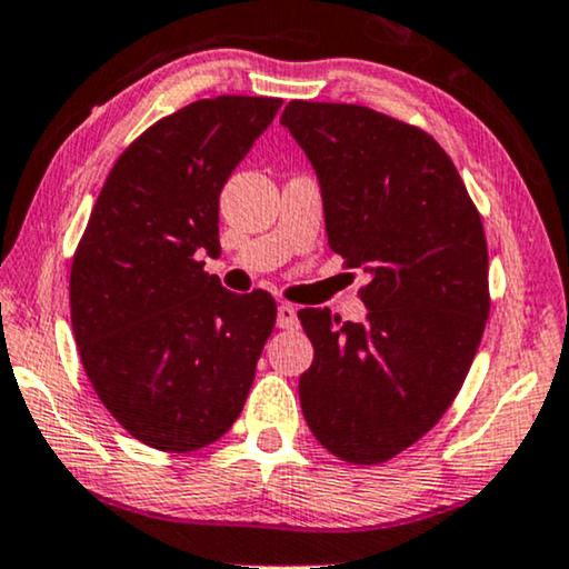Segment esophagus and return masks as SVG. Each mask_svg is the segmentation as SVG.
<instances>
[{
  "instance_id": "obj_1",
  "label": "esophagus",
  "mask_w": 569,
  "mask_h": 569,
  "mask_svg": "<svg viewBox=\"0 0 569 569\" xmlns=\"http://www.w3.org/2000/svg\"><path fill=\"white\" fill-rule=\"evenodd\" d=\"M277 327L279 329H298V308L290 302H282L277 308Z\"/></svg>"
}]
</instances>
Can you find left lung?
Instances as JSON below:
<instances>
[{"label":"left lung","mask_w":569,"mask_h":569,"mask_svg":"<svg viewBox=\"0 0 569 569\" xmlns=\"http://www.w3.org/2000/svg\"><path fill=\"white\" fill-rule=\"evenodd\" d=\"M321 186L329 248L363 269V323L302 308V416L339 460L387 462L460 392L489 319L486 234L429 132L358 104L290 101L282 120Z\"/></svg>","instance_id":"left-lung-1"}]
</instances>
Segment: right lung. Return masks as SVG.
I'll return each instance as SVG.
<instances>
[{
    "label": "right lung",
    "mask_w": 569,
    "mask_h": 569,
    "mask_svg": "<svg viewBox=\"0 0 569 569\" xmlns=\"http://www.w3.org/2000/svg\"><path fill=\"white\" fill-rule=\"evenodd\" d=\"M279 107L217 96L151 124L114 161L72 258L88 379L117 423L161 452L230 431L274 329V298L224 290L201 256H219L221 188Z\"/></svg>",
    "instance_id": "1"
}]
</instances>
